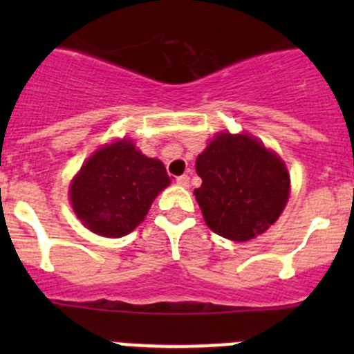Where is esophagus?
Returning <instances> with one entry per match:
<instances>
[{"mask_svg": "<svg viewBox=\"0 0 354 354\" xmlns=\"http://www.w3.org/2000/svg\"><path fill=\"white\" fill-rule=\"evenodd\" d=\"M176 183L180 185V187H188V185H190V176H188V174H181V176L176 178Z\"/></svg>", "mask_w": 354, "mask_h": 354, "instance_id": "esophagus-1", "label": "esophagus"}]
</instances>
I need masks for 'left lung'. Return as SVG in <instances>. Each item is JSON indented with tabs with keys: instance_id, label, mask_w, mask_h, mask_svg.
Returning <instances> with one entry per match:
<instances>
[{
	"instance_id": "obj_1",
	"label": "left lung",
	"mask_w": 354,
	"mask_h": 354,
	"mask_svg": "<svg viewBox=\"0 0 354 354\" xmlns=\"http://www.w3.org/2000/svg\"><path fill=\"white\" fill-rule=\"evenodd\" d=\"M194 192L207 226L219 236L248 241L279 219L289 197V173L276 152L248 135L217 133L195 162Z\"/></svg>"
}]
</instances>
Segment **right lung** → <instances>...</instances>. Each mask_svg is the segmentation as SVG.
Masks as SVG:
<instances>
[{"instance_id": "1", "label": "right lung", "mask_w": 354, "mask_h": 354, "mask_svg": "<svg viewBox=\"0 0 354 354\" xmlns=\"http://www.w3.org/2000/svg\"><path fill=\"white\" fill-rule=\"evenodd\" d=\"M169 183L159 159L144 156L123 138L95 151L80 167L70 185L71 207L92 233L121 238L145 219Z\"/></svg>"}]
</instances>
